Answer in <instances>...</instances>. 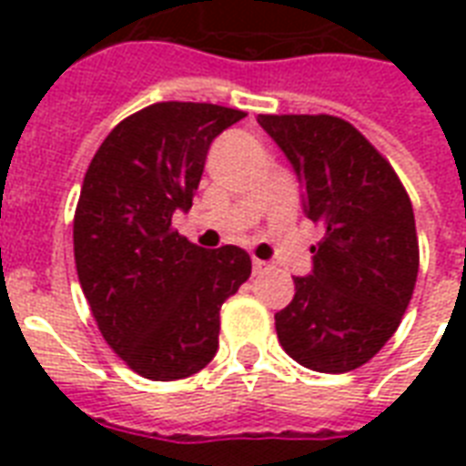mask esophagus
Returning <instances> with one entry per match:
<instances>
[{
    "label": "esophagus",
    "mask_w": 466,
    "mask_h": 466,
    "mask_svg": "<svg viewBox=\"0 0 466 466\" xmlns=\"http://www.w3.org/2000/svg\"><path fill=\"white\" fill-rule=\"evenodd\" d=\"M266 268H268V263L261 261V258H254V273H263Z\"/></svg>",
    "instance_id": "1"
}]
</instances>
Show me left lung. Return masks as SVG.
<instances>
[{
    "mask_svg": "<svg viewBox=\"0 0 466 466\" xmlns=\"http://www.w3.org/2000/svg\"><path fill=\"white\" fill-rule=\"evenodd\" d=\"M302 186V210L321 227L311 270L276 314L292 360L340 375L391 339L419 276L411 200L384 159L333 116H258Z\"/></svg>",
    "mask_w": 466,
    "mask_h": 466,
    "instance_id": "obj_1",
    "label": "left lung"
}]
</instances>
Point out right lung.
I'll return each mask as SVG.
<instances>
[{"label": "right lung", "mask_w": 466, "mask_h": 466, "mask_svg": "<svg viewBox=\"0 0 466 466\" xmlns=\"http://www.w3.org/2000/svg\"><path fill=\"white\" fill-rule=\"evenodd\" d=\"M247 113L167 101L113 127L84 176L75 261L108 346L137 375H196L219 346V307L251 276L239 247L203 248L171 229L188 212L212 140Z\"/></svg>", "instance_id": "right-lung-1"}]
</instances>
